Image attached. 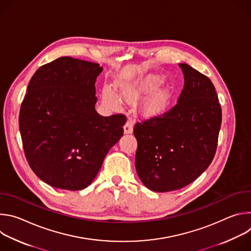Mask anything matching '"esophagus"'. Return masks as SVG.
<instances>
[{
	"instance_id": "obj_1",
	"label": "esophagus",
	"mask_w": 251,
	"mask_h": 251,
	"mask_svg": "<svg viewBox=\"0 0 251 251\" xmlns=\"http://www.w3.org/2000/svg\"><path fill=\"white\" fill-rule=\"evenodd\" d=\"M133 132V121L132 119H128L126 124L124 125V133L125 134H131Z\"/></svg>"
}]
</instances>
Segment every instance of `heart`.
<instances>
[{
    "instance_id": "b5f03b06",
    "label": "heart",
    "mask_w": 251,
    "mask_h": 251,
    "mask_svg": "<svg viewBox=\"0 0 251 251\" xmlns=\"http://www.w3.org/2000/svg\"><path fill=\"white\" fill-rule=\"evenodd\" d=\"M159 81L153 78H147L143 82L131 85V86H123L120 87L119 97L127 102H136L140 100L142 97L149 94L153 89H155L158 85ZM168 100V92L165 89H159L153 92L147 100L142 105V112L147 116H153L158 114L163 107L165 106ZM102 102L103 104L111 109H116L120 105L119 98L117 95L109 88L105 87L102 90Z\"/></svg>"
}]
</instances>
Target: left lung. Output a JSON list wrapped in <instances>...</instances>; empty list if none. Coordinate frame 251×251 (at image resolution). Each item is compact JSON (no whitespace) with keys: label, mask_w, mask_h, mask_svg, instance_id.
<instances>
[{"label":"left lung","mask_w":251,"mask_h":251,"mask_svg":"<svg viewBox=\"0 0 251 251\" xmlns=\"http://www.w3.org/2000/svg\"><path fill=\"white\" fill-rule=\"evenodd\" d=\"M178 66L185 84L177 103L163 115L134 126L138 176L159 193L182 189L207 169L222 124L221 104L210 79L187 63Z\"/></svg>","instance_id":"obj_1"}]
</instances>
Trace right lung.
<instances>
[{"instance_id": "add662e5", "label": "right lung", "mask_w": 251, "mask_h": 251, "mask_svg": "<svg viewBox=\"0 0 251 251\" xmlns=\"http://www.w3.org/2000/svg\"><path fill=\"white\" fill-rule=\"evenodd\" d=\"M98 63L69 56L41 66L26 88L19 124L26 161L42 181L68 191L88 187L123 136V114L95 110Z\"/></svg>"}]
</instances>
